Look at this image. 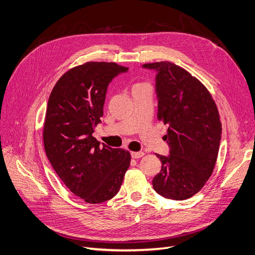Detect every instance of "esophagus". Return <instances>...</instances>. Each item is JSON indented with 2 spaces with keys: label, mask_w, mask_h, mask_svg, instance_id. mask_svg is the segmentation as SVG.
Masks as SVG:
<instances>
[{
  "label": "esophagus",
  "mask_w": 255,
  "mask_h": 255,
  "mask_svg": "<svg viewBox=\"0 0 255 255\" xmlns=\"http://www.w3.org/2000/svg\"><path fill=\"white\" fill-rule=\"evenodd\" d=\"M130 156H131V158H134V159H139V158L144 156V152L143 151H133L130 154Z\"/></svg>",
  "instance_id": "esophagus-1"
}]
</instances>
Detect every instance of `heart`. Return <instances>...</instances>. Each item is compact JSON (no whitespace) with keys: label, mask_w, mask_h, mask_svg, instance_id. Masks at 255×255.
<instances>
[{"label":"heart","mask_w":255,"mask_h":255,"mask_svg":"<svg viewBox=\"0 0 255 255\" xmlns=\"http://www.w3.org/2000/svg\"><path fill=\"white\" fill-rule=\"evenodd\" d=\"M138 86H142V85H136V86H135V87H138Z\"/></svg>","instance_id":"b5f03b06"}]
</instances>
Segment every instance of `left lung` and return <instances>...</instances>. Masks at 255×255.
<instances>
[{
  "instance_id": "left-lung-1",
  "label": "left lung",
  "mask_w": 255,
  "mask_h": 255,
  "mask_svg": "<svg viewBox=\"0 0 255 255\" xmlns=\"http://www.w3.org/2000/svg\"><path fill=\"white\" fill-rule=\"evenodd\" d=\"M142 68L156 72L158 119L168 126L164 139L169 155H157L162 167L152 186L166 199H189L205 185L216 165L222 137L216 103L196 77L175 64Z\"/></svg>"
}]
</instances>
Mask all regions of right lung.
I'll return each instance as SVG.
<instances>
[{
	"mask_svg": "<svg viewBox=\"0 0 255 255\" xmlns=\"http://www.w3.org/2000/svg\"><path fill=\"white\" fill-rule=\"evenodd\" d=\"M115 63H86L69 70L50 94L44 125L47 157L64 184L87 203L117 195L129 166V152L93 137L104 115L108 86L128 72Z\"/></svg>",
	"mask_w": 255,
	"mask_h": 255,
	"instance_id": "right-lung-1",
	"label": "right lung"
}]
</instances>
